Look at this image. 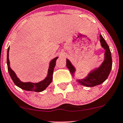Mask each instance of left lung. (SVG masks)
I'll list each match as a JSON object with an SVG mask.
<instances>
[{"label": "left lung", "instance_id": "obj_1", "mask_svg": "<svg viewBox=\"0 0 123 123\" xmlns=\"http://www.w3.org/2000/svg\"><path fill=\"white\" fill-rule=\"evenodd\" d=\"M100 38L101 47L105 50L104 60L98 68L91 70L84 78L78 79L75 77L76 69L70 61L66 58V66L69 69L73 77L76 78V81L78 83L86 87H93L103 83L107 79L112 69V55L109 47L101 34H100Z\"/></svg>", "mask_w": 123, "mask_h": 123}]
</instances>
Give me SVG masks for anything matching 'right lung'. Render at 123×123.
Instances as JSON below:
<instances>
[{"label": "right lung", "mask_w": 123, "mask_h": 123, "mask_svg": "<svg viewBox=\"0 0 123 123\" xmlns=\"http://www.w3.org/2000/svg\"><path fill=\"white\" fill-rule=\"evenodd\" d=\"M9 50L10 47L7 50V64L8 68V71L11 79L12 80L13 82L19 88L22 89L27 91H33L37 92H41L46 89V88L51 84L53 80V74L54 69L55 68L56 64V61L58 57H57L53 60H51L49 62V66L48 71H47V74L46 77L42 81L38 82H22L18 77L15 72L11 69L10 65V60H9Z\"/></svg>", "instance_id": "obj_1"}]
</instances>
